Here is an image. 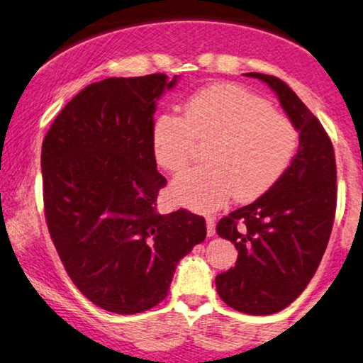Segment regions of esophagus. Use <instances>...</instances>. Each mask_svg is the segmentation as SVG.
Returning <instances> with one entry per match:
<instances>
[{
  "instance_id": "34e87169",
  "label": "esophagus",
  "mask_w": 363,
  "mask_h": 363,
  "mask_svg": "<svg viewBox=\"0 0 363 363\" xmlns=\"http://www.w3.org/2000/svg\"><path fill=\"white\" fill-rule=\"evenodd\" d=\"M206 226H208V236H214L216 235V219L208 216V218H206Z\"/></svg>"
}]
</instances>
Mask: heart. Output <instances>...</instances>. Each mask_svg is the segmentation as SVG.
Wrapping results in <instances>:
<instances>
[{
	"mask_svg": "<svg viewBox=\"0 0 363 363\" xmlns=\"http://www.w3.org/2000/svg\"><path fill=\"white\" fill-rule=\"evenodd\" d=\"M209 142L208 164L179 176L171 186L177 204L213 211L228 203L263 194L290 167L298 149L293 122L251 90L216 84L196 91L184 117L164 113L154 123L152 150L167 172L189 166L196 142Z\"/></svg>",
	"mask_w": 363,
	"mask_h": 363,
	"instance_id": "1",
	"label": "heart"
}]
</instances>
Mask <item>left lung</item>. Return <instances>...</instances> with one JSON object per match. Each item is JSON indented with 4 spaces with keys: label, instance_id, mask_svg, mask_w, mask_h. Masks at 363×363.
Wrapping results in <instances>:
<instances>
[{
    "label": "left lung",
    "instance_id": "1",
    "mask_svg": "<svg viewBox=\"0 0 363 363\" xmlns=\"http://www.w3.org/2000/svg\"><path fill=\"white\" fill-rule=\"evenodd\" d=\"M246 77L278 95L300 132V145L268 192L216 226L238 250L235 268L216 277V290L241 313L272 315L301 295L327 250L337 209V164L323 125L290 86L264 73Z\"/></svg>",
    "mask_w": 363,
    "mask_h": 363
}]
</instances>
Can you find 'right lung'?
I'll use <instances>...</instances> for the list:
<instances>
[{"label":"right lung","mask_w":363,"mask_h":363,"mask_svg":"<svg viewBox=\"0 0 363 363\" xmlns=\"http://www.w3.org/2000/svg\"><path fill=\"white\" fill-rule=\"evenodd\" d=\"M164 73L85 86L55 118L41 145L47 226L68 277L91 303L118 315L154 308L174 272L206 240L187 209L160 214L152 150Z\"/></svg>","instance_id":"right-lung-1"}]
</instances>
